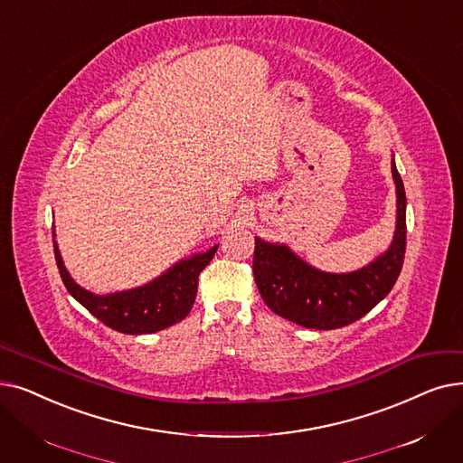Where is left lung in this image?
<instances>
[{
    "instance_id": "obj_1",
    "label": "left lung",
    "mask_w": 463,
    "mask_h": 463,
    "mask_svg": "<svg viewBox=\"0 0 463 463\" xmlns=\"http://www.w3.org/2000/svg\"><path fill=\"white\" fill-rule=\"evenodd\" d=\"M392 174L397 191L395 234L388 251L364 269L346 274L324 272L288 246L255 238V284L274 314L308 329H338L364 317L392 291L407 248V196L393 158Z\"/></svg>"
}]
</instances>
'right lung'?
<instances>
[{
	"instance_id": "obj_1",
	"label": "right lung",
	"mask_w": 463,
	"mask_h": 463,
	"mask_svg": "<svg viewBox=\"0 0 463 463\" xmlns=\"http://www.w3.org/2000/svg\"><path fill=\"white\" fill-rule=\"evenodd\" d=\"M52 242L56 265L70 295L104 326L125 335L156 333L182 321L194 305L200 272L206 269L217 251V246H213L206 253H194L189 259L179 260L163 276L155 278L142 288L94 295L77 286L66 270L54 234Z\"/></svg>"
}]
</instances>
